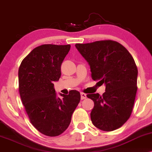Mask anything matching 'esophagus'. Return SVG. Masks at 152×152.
Returning <instances> with one entry per match:
<instances>
[{
  "label": "esophagus",
  "instance_id": "1",
  "mask_svg": "<svg viewBox=\"0 0 152 152\" xmlns=\"http://www.w3.org/2000/svg\"><path fill=\"white\" fill-rule=\"evenodd\" d=\"M86 98V94H85L84 93H81V99H84Z\"/></svg>",
  "mask_w": 152,
  "mask_h": 152
}]
</instances>
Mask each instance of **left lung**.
I'll return each mask as SVG.
<instances>
[{"label":"left lung","mask_w":152,"mask_h":152,"mask_svg":"<svg viewBox=\"0 0 152 152\" xmlns=\"http://www.w3.org/2000/svg\"><path fill=\"white\" fill-rule=\"evenodd\" d=\"M75 46L88 62L93 80L106 86L102 95H86L94 102L91 121L104 132L117 129L129 118L136 98L138 68L134 58L123 45L112 40Z\"/></svg>","instance_id":"1"}]
</instances>
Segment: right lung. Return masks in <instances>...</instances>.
<instances>
[{"label":"right lung","mask_w":152,"mask_h":152,"mask_svg":"<svg viewBox=\"0 0 152 152\" xmlns=\"http://www.w3.org/2000/svg\"><path fill=\"white\" fill-rule=\"evenodd\" d=\"M70 45H41L23 59L18 69V90L31 124L47 136L65 132L80 101V93L56 95L54 82L61 77V66Z\"/></svg>","instance_id":"add662e5"}]
</instances>
